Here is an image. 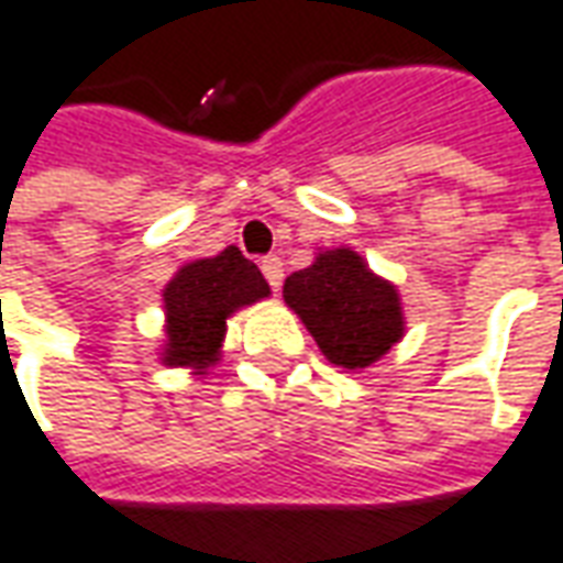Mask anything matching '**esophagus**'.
<instances>
[{
    "label": "esophagus",
    "instance_id": "obj_1",
    "mask_svg": "<svg viewBox=\"0 0 563 563\" xmlns=\"http://www.w3.org/2000/svg\"><path fill=\"white\" fill-rule=\"evenodd\" d=\"M262 274H265V280L271 283V289L277 292L283 286V262L277 255H268V258H262Z\"/></svg>",
    "mask_w": 563,
    "mask_h": 563
}]
</instances>
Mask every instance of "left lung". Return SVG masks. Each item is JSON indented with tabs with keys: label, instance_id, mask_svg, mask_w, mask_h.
I'll return each mask as SVG.
<instances>
[{
	"label": "left lung",
	"instance_id": "1",
	"mask_svg": "<svg viewBox=\"0 0 563 563\" xmlns=\"http://www.w3.org/2000/svg\"><path fill=\"white\" fill-rule=\"evenodd\" d=\"M286 305L301 317L322 356L341 368L377 363L405 332L396 286L368 271L347 246L325 250L283 283Z\"/></svg>",
	"mask_w": 563,
	"mask_h": 563
}]
</instances>
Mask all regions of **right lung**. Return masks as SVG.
Returning a JSON list of instances; mask_svg holds the SVG:
<instances>
[{
    "label": "right lung",
    "mask_w": 563,
    "mask_h": 563,
    "mask_svg": "<svg viewBox=\"0 0 563 563\" xmlns=\"http://www.w3.org/2000/svg\"><path fill=\"white\" fill-rule=\"evenodd\" d=\"M268 295V280L250 258H243L238 246L183 265L164 286V365H188L203 375V368L219 360L228 317Z\"/></svg>",
    "instance_id": "right-lung-1"
}]
</instances>
